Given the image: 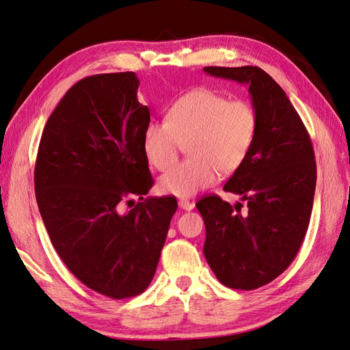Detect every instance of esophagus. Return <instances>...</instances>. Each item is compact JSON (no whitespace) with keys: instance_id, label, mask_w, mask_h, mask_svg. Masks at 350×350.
I'll return each mask as SVG.
<instances>
[{"instance_id":"34e87169","label":"esophagus","mask_w":350,"mask_h":350,"mask_svg":"<svg viewBox=\"0 0 350 350\" xmlns=\"http://www.w3.org/2000/svg\"><path fill=\"white\" fill-rule=\"evenodd\" d=\"M178 205H180V208H183V210H185V211H190V210L195 208V204L187 201V199H181V201L178 202Z\"/></svg>"}]
</instances>
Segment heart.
I'll return each mask as SVG.
<instances>
[{
	"mask_svg": "<svg viewBox=\"0 0 350 350\" xmlns=\"http://www.w3.org/2000/svg\"><path fill=\"white\" fill-rule=\"evenodd\" d=\"M258 131V115L245 99L216 90H190L170 105L167 120L148 124L144 152L149 165L166 170L189 143L191 159L160 178L163 193L189 198L210 187L219 172L232 174L246 161Z\"/></svg>",
	"mask_w": 350,
	"mask_h": 350,
	"instance_id": "1",
	"label": "heart"
}]
</instances>
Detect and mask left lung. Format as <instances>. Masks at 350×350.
Here are the masks:
<instances>
[{
    "instance_id": "left-lung-1",
    "label": "left lung",
    "mask_w": 350,
    "mask_h": 350,
    "mask_svg": "<svg viewBox=\"0 0 350 350\" xmlns=\"http://www.w3.org/2000/svg\"><path fill=\"white\" fill-rule=\"evenodd\" d=\"M204 70L249 85L258 115L251 152L224 185L245 206L216 195L196 204L206 232L204 255L217 280L230 288L254 290L280 276L302 245L316 191L314 149L285 92L261 68Z\"/></svg>"
}]
</instances>
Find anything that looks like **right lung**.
I'll return each instance as SVG.
<instances>
[{"mask_svg":"<svg viewBox=\"0 0 350 350\" xmlns=\"http://www.w3.org/2000/svg\"><path fill=\"white\" fill-rule=\"evenodd\" d=\"M134 72L85 77L70 88L42 133L36 201L54 249L89 288L137 296L155 275L176 199L146 198L154 180L144 152L148 107ZM133 194L144 203L128 213Z\"/></svg>","mask_w":350,"mask_h":350,"instance_id":"right-lung-1","label":"right lung"}]
</instances>
